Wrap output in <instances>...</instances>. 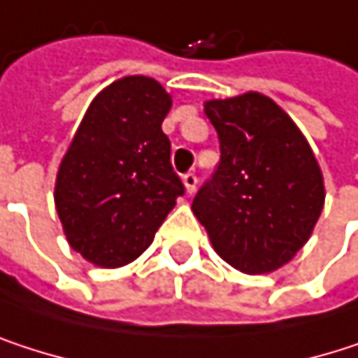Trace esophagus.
Wrapping results in <instances>:
<instances>
[{
  "mask_svg": "<svg viewBox=\"0 0 358 358\" xmlns=\"http://www.w3.org/2000/svg\"><path fill=\"white\" fill-rule=\"evenodd\" d=\"M183 185H185L187 194H194L196 187H198V177H196V173H185V175H183Z\"/></svg>",
  "mask_w": 358,
  "mask_h": 358,
  "instance_id": "34e87169",
  "label": "esophagus"
}]
</instances>
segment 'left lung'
<instances>
[{
  "label": "left lung",
  "instance_id": "8db88e82",
  "mask_svg": "<svg viewBox=\"0 0 358 358\" xmlns=\"http://www.w3.org/2000/svg\"><path fill=\"white\" fill-rule=\"evenodd\" d=\"M221 160L192 210L231 267L257 275L285 265L308 240L325 200L304 135L265 95L210 99Z\"/></svg>",
  "mask_w": 358,
  "mask_h": 358
}]
</instances>
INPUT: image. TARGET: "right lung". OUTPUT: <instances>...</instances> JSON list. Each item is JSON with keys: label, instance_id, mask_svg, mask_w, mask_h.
Returning <instances> with one entry per match:
<instances>
[{"label": "right lung", "instance_id": "add662e5", "mask_svg": "<svg viewBox=\"0 0 358 358\" xmlns=\"http://www.w3.org/2000/svg\"><path fill=\"white\" fill-rule=\"evenodd\" d=\"M169 110L158 81L124 77L91 101L79 124L54 198L69 244L93 265L135 261L185 194L162 133Z\"/></svg>", "mask_w": 358, "mask_h": 358}]
</instances>
